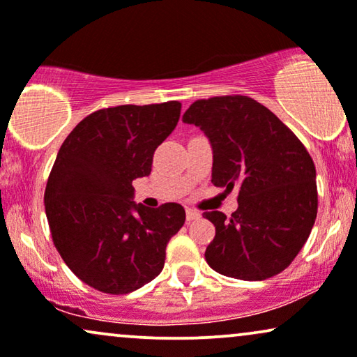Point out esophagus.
<instances>
[{"label": "esophagus", "instance_id": "1", "mask_svg": "<svg viewBox=\"0 0 357 357\" xmlns=\"http://www.w3.org/2000/svg\"><path fill=\"white\" fill-rule=\"evenodd\" d=\"M199 218H201V212H197L194 209H186V219L189 220V222H191V220L199 219Z\"/></svg>", "mask_w": 357, "mask_h": 357}]
</instances>
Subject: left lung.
<instances>
[{"label":"left lung","mask_w":357,"mask_h":357,"mask_svg":"<svg viewBox=\"0 0 357 357\" xmlns=\"http://www.w3.org/2000/svg\"><path fill=\"white\" fill-rule=\"evenodd\" d=\"M212 148V184L232 191L231 218L204 212L215 225L206 249L225 277L265 280L285 270L308 241L318 212L317 169L295 133L267 107L242 96L197 100L183 115Z\"/></svg>","instance_id":"left-lung-1"}]
</instances>
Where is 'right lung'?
<instances>
[{
    "label": "right lung",
    "mask_w": 357,
    "mask_h": 357,
    "mask_svg": "<svg viewBox=\"0 0 357 357\" xmlns=\"http://www.w3.org/2000/svg\"><path fill=\"white\" fill-rule=\"evenodd\" d=\"M181 103L93 112L64 139L44 206L52 241L72 272L96 290L135 291L161 273L184 207L133 201L132 183L151 173L153 153L176 128Z\"/></svg>",
    "instance_id": "obj_1"
}]
</instances>
